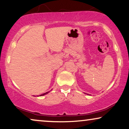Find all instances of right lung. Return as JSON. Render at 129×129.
<instances>
[{
  "instance_id": "1",
  "label": "right lung",
  "mask_w": 129,
  "mask_h": 129,
  "mask_svg": "<svg viewBox=\"0 0 129 129\" xmlns=\"http://www.w3.org/2000/svg\"><path fill=\"white\" fill-rule=\"evenodd\" d=\"M49 92V91H48V92H45V93H44V94H41V95H39V96H42V95H45V94H47ZM37 96H38V97L39 95H37Z\"/></svg>"
}]
</instances>
